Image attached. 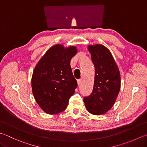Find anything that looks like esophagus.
<instances>
[{
    "mask_svg": "<svg viewBox=\"0 0 147 147\" xmlns=\"http://www.w3.org/2000/svg\"><path fill=\"white\" fill-rule=\"evenodd\" d=\"M81 82H82V81H81V79H79V80H77V85L78 86H80L81 84Z\"/></svg>",
    "mask_w": 147,
    "mask_h": 147,
    "instance_id": "obj_1",
    "label": "esophagus"
}]
</instances>
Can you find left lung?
<instances>
[{"label":"left lung","mask_w":147,"mask_h":147,"mask_svg":"<svg viewBox=\"0 0 147 147\" xmlns=\"http://www.w3.org/2000/svg\"><path fill=\"white\" fill-rule=\"evenodd\" d=\"M88 51L95 66L93 91L84 102L88 111L104 115L111 109L120 90V71L109 50L101 44L89 45Z\"/></svg>","instance_id":"1"}]
</instances>
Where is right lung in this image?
I'll use <instances>...</instances> for the list:
<instances>
[{
	"mask_svg": "<svg viewBox=\"0 0 147 147\" xmlns=\"http://www.w3.org/2000/svg\"><path fill=\"white\" fill-rule=\"evenodd\" d=\"M77 51L76 46L65 47L61 44H56L45 52L33 70V96L47 114L63 111L75 93L77 84L71 71L70 60Z\"/></svg>",
	"mask_w": 147,
	"mask_h": 147,
	"instance_id": "right-lung-1",
	"label": "right lung"
}]
</instances>
